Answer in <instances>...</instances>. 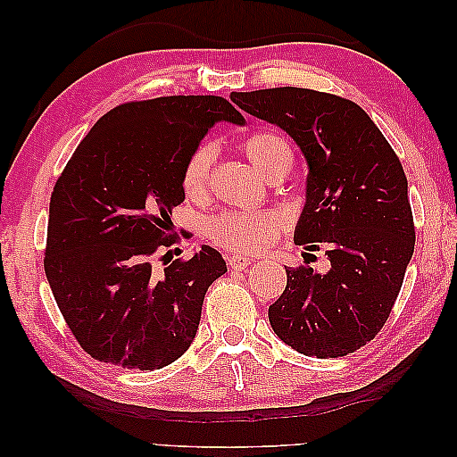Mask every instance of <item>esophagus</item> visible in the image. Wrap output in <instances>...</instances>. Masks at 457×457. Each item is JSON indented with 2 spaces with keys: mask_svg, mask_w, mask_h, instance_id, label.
I'll return each mask as SVG.
<instances>
[{
  "mask_svg": "<svg viewBox=\"0 0 457 457\" xmlns=\"http://www.w3.org/2000/svg\"><path fill=\"white\" fill-rule=\"evenodd\" d=\"M228 266L235 268V270H245V268L249 266V258H245V255H241V253H233L228 258Z\"/></svg>",
  "mask_w": 457,
  "mask_h": 457,
  "instance_id": "34e87169",
  "label": "esophagus"
}]
</instances>
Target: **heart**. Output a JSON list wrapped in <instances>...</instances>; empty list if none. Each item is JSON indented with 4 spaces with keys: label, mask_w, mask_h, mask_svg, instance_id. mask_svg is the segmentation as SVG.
Segmentation results:
<instances>
[{
    "label": "heart",
    "mask_w": 457,
    "mask_h": 457,
    "mask_svg": "<svg viewBox=\"0 0 457 457\" xmlns=\"http://www.w3.org/2000/svg\"><path fill=\"white\" fill-rule=\"evenodd\" d=\"M243 152L264 179L287 174L293 164L291 143L272 130H258L241 143ZM216 158V147L204 141L193 147L183 166V189L191 199H202L210 189V172ZM285 218L277 210L260 212H222L208 222L210 239L235 252H262L270 247Z\"/></svg>",
    "instance_id": "1"
}]
</instances>
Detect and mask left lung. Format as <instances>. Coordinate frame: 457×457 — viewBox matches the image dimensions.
I'll return each instance as SVG.
<instances>
[{
	"label": "left lung",
	"mask_w": 457,
	"mask_h": 457,
	"mask_svg": "<svg viewBox=\"0 0 457 457\" xmlns=\"http://www.w3.org/2000/svg\"><path fill=\"white\" fill-rule=\"evenodd\" d=\"M243 112L283 129L308 162L297 245L327 247L328 270L285 268L268 308L295 352L339 358L374 339L389 318L414 253V218L402 162L370 116L330 93L277 87L230 93Z\"/></svg>",
	"instance_id": "1"
}]
</instances>
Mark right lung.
Here are the masks:
<instances>
[{
  "label": "right lung",
  "instance_id": "1",
  "mask_svg": "<svg viewBox=\"0 0 457 457\" xmlns=\"http://www.w3.org/2000/svg\"><path fill=\"white\" fill-rule=\"evenodd\" d=\"M216 122L241 127L245 118L216 96L122 104L93 124L55 183L43 264L91 358L160 370L195 339L205 291L227 262L210 245L160 272L152 258L174 243L185 160Z\"/></svg>",
  "mask_w": 457,
  "mask_h": 457
}]
</instances>
